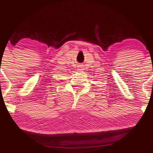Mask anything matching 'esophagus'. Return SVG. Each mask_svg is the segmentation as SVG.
<instances>
[{"label": "esophagus", "mask_w": 153, "mask_h": 153, "mask_svg": "<svg viewBox=\"0 0 153 153\" xmlns=\"http://www.w3.org/2000/svg\"><path fill=\"white\" fill-rule=\"evenodd\" d=\"M82 70H83V68L81 65H79L78 67V71H82Z\"/></svg>", "instance_id": "34e87169"}]
</instances>
